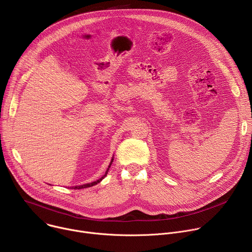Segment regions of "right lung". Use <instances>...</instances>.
Here are the masks:
<instances>
[{"mask_svg":"<svg viewBox=\"0 0 252 252\" xmlns=\"http://www.w3.org/2000/svg\"><path fill=\"white\" fill-rule=\"evenodd\" d=\"M113 161H114V158H112V160H111V163H110V165H109V168L106 169V171H105V173L99 178V179H97V181H95V182H94V183H91V184H87V185H83V186H78V187H75V188H73L74 189H87V188H91V187H93V186H95V185H97L98 183H100L101 181H102V178H104L105 176H106V174H107V171H109V169H110V167H111V165H112V163H113Z\"/></svg>","mask_w":252,"mask_h":252,"instance_id":"1","label":"right lung"}]
</instances>
